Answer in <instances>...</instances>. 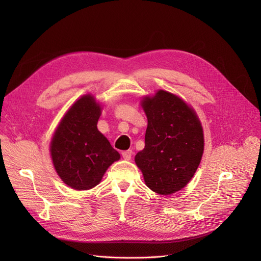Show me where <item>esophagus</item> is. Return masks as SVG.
<instances>
[{
	"mask_svg": "<svg viewBox=\"0 0 261 261\" xmlns=\"http://www.w3.org/2000/svg\"><path fill=\"white\" fill-rule=\"evenodd\" d=\"M132 155H133L132 150H126V151L122 152V156L124 158L125 160H130L132 159Z\"/></svg>",
	"mask_w": 261,
	"mask_h": 261,
	"instance_id": "1",
	"label": "esophagus"
}]
</instances>
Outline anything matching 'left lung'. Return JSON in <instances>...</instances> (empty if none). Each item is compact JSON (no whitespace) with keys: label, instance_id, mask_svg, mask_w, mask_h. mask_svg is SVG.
I'll return each instance as SVG.
<instances>
[{"label":"left lung","instance_id":"obj_1","mask_svg":"<svg viewBox=\"0 0 261 261\" xmlns=\"http://www.w3.org/2000/svg\"><path fill=\"white\" fill-rule=\"evenodd\" d=\"M143 108L148 118L145 148L135 162L151 191L170 195L185 187L198 168L202 127L193 110L168 91L145 98Z\"/></svg>","mask_w":261,"mask_h":261}]
</instances>
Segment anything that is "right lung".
Instances as JSON below:
<instances>
[{
  "instance_id": "1",
  "label": "right lung",
  "mask_w": 261,
  "mask_h": 261,
  "mask_svg": "<svg viewBox=\"0 0 261 261\" xmlns=\"http://www.w3.org/2000/svg\"><path fill=\"white\" fill-rule=\"evenodd\" d=\"M100 106L91 96L77 100L63 117L51 141L54 168L77 191L98 185L120 153L97 128Z\"/></svg>"
}]
</instances>
